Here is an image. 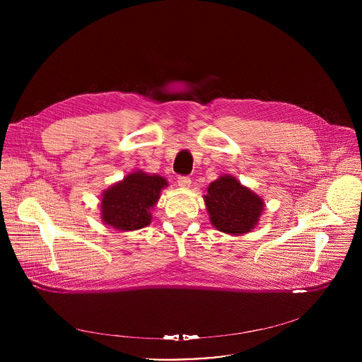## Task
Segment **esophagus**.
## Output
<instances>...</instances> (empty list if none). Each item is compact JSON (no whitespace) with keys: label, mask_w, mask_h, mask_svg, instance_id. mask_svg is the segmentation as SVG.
Returning a JSON list of instances; mask_svg holds the SVG:
<instances>
[{"label":"esophagus","mask_w":362,"mask_h":362,"mask_svg":"<svg viewBox=\"0 0 362 362\" xmlns=\"http://www.w3.org/2000/svg\"><path fill=\"white\" fill-rule=\"evenodd\" d=\"M190 183H192V180H190L189 176H179V177H177V185H179L180 187H189Z\"/></svg>","instance_id":"34e87169"}]
</instances>
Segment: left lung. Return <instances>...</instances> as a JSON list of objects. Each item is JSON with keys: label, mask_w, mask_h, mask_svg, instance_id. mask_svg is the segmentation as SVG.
<instances>
[{"label": "left lung", "mask_w": 362, "mask_h": 362, "mask_svg": "<svg viewBox=\"0 0 362 362\" xmlns=\"http://www.w3.org/2000/svg\"><path fill=\"white\" fill-rule=\"evenodd\" d=\"M212 225L229 235H242L255 228L264 211L262 199L232 176H221L204 194Z\"/></svg>", "instance_id": "1"}]
</instances>
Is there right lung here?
<instances>
[{
	"instance_id": "obj_1",
	"label": "right lung",
	"mask_w": 362,
	"mask_h": 362,
	"mask_svg": "<svg viewBox=\"0 0 362 362\" xmlns=\"http://www.w3.org/2000/svg\"><path fill=\"white\" fill-rule=\"evenodd\" d=\"M168 186L162 176L146 175L141 170L124 177L107 189L101 199V219L117 230H136L151 221L150 209Z\"/></svg>"
}]
</instances>
